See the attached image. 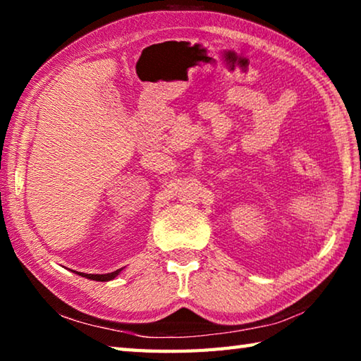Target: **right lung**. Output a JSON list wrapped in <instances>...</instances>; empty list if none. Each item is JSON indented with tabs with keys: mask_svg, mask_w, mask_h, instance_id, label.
I'll list each match as a JSON object with an SVG mask.
<instances>
[{
	"mask_svg": "<svg viewBox=\"0 0 361 361\" xmlns=\"http://www.w3.org/2000/svg\"><path fill=\"white\" fill-rule=\"evenodd\" d=\"M121 272V269H118V271H114V272H111V274H79V276H82V277H85V279H90V280H97V282H108V280H113L116 276H118V274Z\"/></svg>",
	"mask_w": 361,
	"mask_h": 361,
	"instance_id": "right-lung-1",
	"label": "right lung"
}]
</instances>
